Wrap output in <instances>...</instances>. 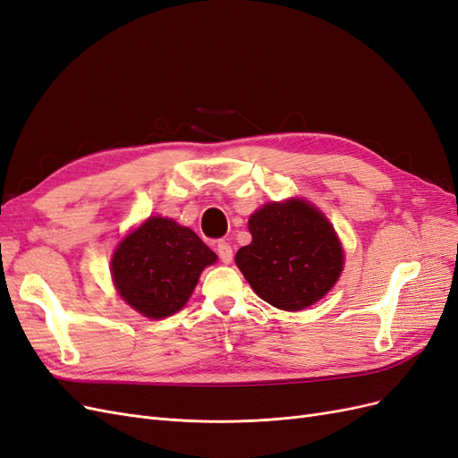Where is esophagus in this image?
<instances>
[{"label":"esophagus","instance_id":"obj_1","mask_svg":"<svg viewBox=\"0 0 458 458\" xmlns=\"http://www.w3.org/2000/svg\"><path fill=\"white\" fill-rule=\"evenodd\" d=\"M216 250H217L219 259L224 261V263H229V261L233 259V248H231V244H229V242H225V241H219V242H217V246H216Z\"/></svg>","mask_w":458,"mask_h":458}]
</instances>
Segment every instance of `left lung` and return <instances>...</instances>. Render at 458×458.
<instances>
[{"mask_svg":"<svg viewBox=\"0 0 458 458\" xmlns=\"http://www.w3.org/2000/svg\"><path fill=\"white\" fill-rule=\"evenodd\" d=\"M252 242L234 256L254 293L284 311L306 310L338 281L342 246L328 219L303 200L266 204L248 221Z\"/></svg>","mask_w":458,"mask_h":458,"instance_id":"1","label":"left lung"}]
</instances>
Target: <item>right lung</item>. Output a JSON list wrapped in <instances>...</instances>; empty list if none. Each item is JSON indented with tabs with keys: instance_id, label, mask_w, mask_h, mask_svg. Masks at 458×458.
I'll list each match as a JSON object with an SVG mask.
<instances>
[{
	"instance_id": "right-lung-1",
	"label": "right lung",
	"mask_w": 458,
	"mask_h": 458,
	"mask_svg": "<svg viewBox=\"0 0 458 458\" xmlns=\"http://www.w3.org/2000/svg\"><path fill=\"white\" fill-rule=\"evenodd\" d=\"M216 259L195 231L157 216L120 242L110 271L133 310L162 318L185 306L200 271Z\"/></svg>"
}]
</instances>
